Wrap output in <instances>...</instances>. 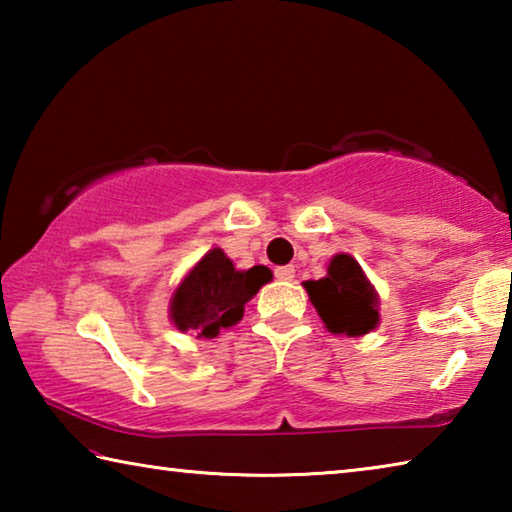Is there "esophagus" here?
<instances>
[{
    "label": "esophagus",
    "instance_id": "34e87169",
    "mask_svg": "<svg viewBox=\"0 0 512 512\" xmlns=\"http://www.w3.org/2000/svg\"><path fill=\"white\" fill-rule=\"evenodd\" d=\"M275 277H277V280H282V282H289V280H293V277H296V268H293V266H277Z\"/></svg>",
    "mask_w": 512,
    "mask_h": 512
}]
</instances>
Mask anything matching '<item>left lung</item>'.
<instances>
[{
  "instance_id": "left-lung-1",
  "label": "left lung",
  "mask_w": 512,
  "mask_h": 512,
  "mask_svg": "<svg viewBox=\"0 0 512 512\" xmlns=\"http://www.w3.org/2000/svg\"><path fill=\"white\" fill-rule=\"evenodd\" d=\"M305 289L329 332L361 336L379 323L377 293L350 255H336L327 277L305 282Z\"/></svg>"
}]
</instances>
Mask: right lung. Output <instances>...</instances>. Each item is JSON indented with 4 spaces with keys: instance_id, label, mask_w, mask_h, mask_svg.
I'll use <instances>...</instances> for the list:
<instances>
[{
    "instance_id": "right-lung-1",
    "label": "right lung",
    "mask_w": 512,
    "mask_h": 512,
    "mask_svg": "<svg viewBox=\"0 0 512 512\" xmlns=\"http://www.w3.org/2000/svg\"><path fill=\"white\" fill-rule=\"evenodd\" d=\"M271 277L266 266L237 271L223 250L214 248L173 291V325L180 332L192 329L201 339H214L223 327L237 325L244 318V305Z\"/></svg>"
}]
</instances>
